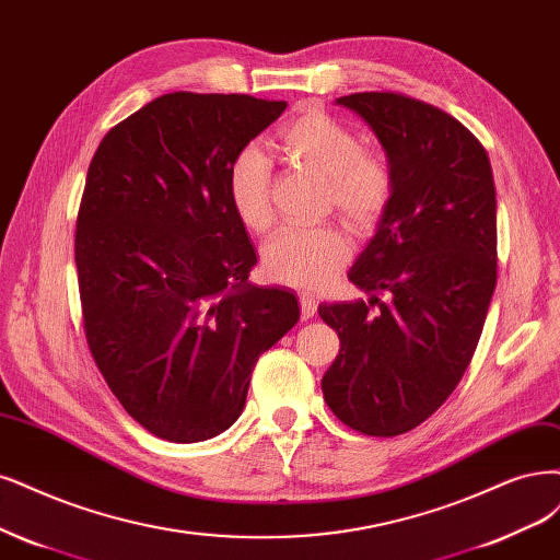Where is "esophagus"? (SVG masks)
Segmentation results:
<instances>
[{
  "mask_svg": "<svg viewBox=\"0 0 560 560\" xmlns=\"http://www.w3.org/2000/svg\"><path fill=\"white\" fill-rule=\"evenodd\" d=\"M299 301H301V317L303 319L315 317V313H317V299L313 294H301Z\"/></svg>",
  "mask_w": 560,
  "mask_h": 560,
  "instance_id": "esophagus-1",
  "label": "esophagus"
}]
</instances>
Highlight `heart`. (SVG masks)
Here are the masks:
<instances>
[{
  "instance_id": "1",
  "label": "heart",
  "mask_w": 560,
  "mask_h": 560,
  "mask_svg": "<svg viewBox=\"0 0 560 560\" xmlns=\"http://www.w3.org/2000/svg\"><path fill=\"white\" fill-rule=\"evenodd\" d=\"M284 155L326 178V203L357 234H369L387 213L394 197L392 171L377 152L363 150L359 133L317 108H305L278 131ZM273 171L259 145L236 152L226 171V195L236 218L255 234L276 224ZM352 255L338 226L284 229L266 245L268 278L296 289L329 284Z\"/></svg>"
}]
</instances>
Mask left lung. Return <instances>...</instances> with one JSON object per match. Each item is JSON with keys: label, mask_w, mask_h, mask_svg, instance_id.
<instances>
[{"label": "left lung", "mask_w": 560, "mask_h": 560, "mask_svg": "<svg viewBox=\"0 0 560 560\" xmlns=\"http://www.w3.org/2000/svg\"><path fill=\"white\" fill-rule=\"evenodd\" d=\"M336 104L373 129L394 197L347 273L369 301L319 305L340 338L322 392L347 427L389 438L450 398L485 329L495 289L493 171L472 133L431 104L394 92Z\"/></svg>", "instance_id": "1"}]
</instances>
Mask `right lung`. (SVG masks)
I'll list each match as a JSON object with an SVG mask.
<instances>
[{
  "mask_svg": "<svg viewBox=\"0 0 560 560\" xmlns=\"http://www.w3.org/2000/svg\"><path fill=\"white\" fill-rule=\"evenodd\" d=\"M284 108L164 94L90 162L75 224L88 345L122 408L162 440L226 431L257 359L301 317L294 292L247 282L257 255L226 195L231 160Z\"/></svg>",
  "mask_w": 560,
  "mask_h": 560,
  "instance_id": "1",
  "label": "right lung"
}]
</instances>
